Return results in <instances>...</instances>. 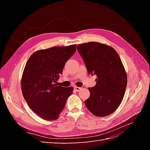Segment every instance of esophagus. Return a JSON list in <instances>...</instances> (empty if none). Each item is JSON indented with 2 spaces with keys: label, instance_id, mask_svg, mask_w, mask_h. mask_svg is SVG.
<instances>
[{
  "label": "esophagus",
  "instance_id": "1",
  "mask_svg": "<svg viewBox=\"0 0 150 150\" xmlns=\"http://www.w3.org/2000/svg\"><path fill=\"white\" fill-rule=\"evenodd\" d=\"M74 89L76 91H79V90H81V88H80V87H78V86H74Z\"/></svg>",
  "mask_w": 150,
  "mask_h": 150
}]
</instances>
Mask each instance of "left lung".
<instances>
[{
	"label": "left lung",
	"mask_w": 150,
	"mask_h": 150,
	"mask_svg": "<svg viewBox=\"0 0 150 150\" xmlns=\"http://www.w3.org/2000/svg\"><path fill=\"white\" fill-rule=\"evenodd\" d=\"M77 49L88 74L97 76L96 84L88 88L85 105L98 117L112 114L122 102L128 81L120 57L112 47L96 42L79 44Z\"/></svg>",
	"instance_id": "obj_1"
}]
</instances>
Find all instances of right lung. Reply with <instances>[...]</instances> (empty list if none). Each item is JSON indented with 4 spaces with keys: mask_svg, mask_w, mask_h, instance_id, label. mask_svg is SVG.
<instances>
[{
    "mask_svg": "<svg viewBox=\"0 0 150 150\" xmlns=\"http://www.w3.org/2000/svg\"><path fill=\"white\" fill-rule=\"evenodd\" d=\"M76 44L53 47L34 52L27 62L21 79L22 94L29 108L45 120L58 118L73 88L57 86L66 62Z\"/></svg>",
    "mask_w": 150,
    "mask_h": 150,
    "instance_id": "1",
    "label": "right lung"
}]
</instances>
